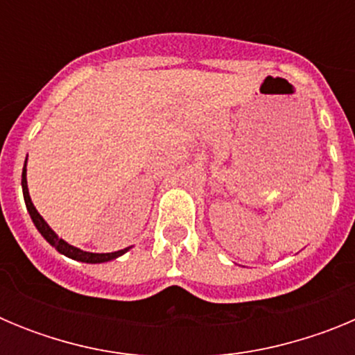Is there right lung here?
<instances>
[{"label": "right lung", "instance_id": "right-lung-1", "mask_svg": "<svg viewBox=\"0 0 355 355\" xmlns=\"http://www.w3.org/2000/svg\"><path fill=\"white\" fill-rule=\"evenodd\" d=\"M21 184H23V196H24V202H26V209H28V213H30L31 220H33L35 227L39 229V233L46 238V241H48L49 245L55 247L58 252L64 254V256H67V258L76 259V261H81V263H106V261H112V259L119 258V256H122V254L128 252V250L131 249V247H126V249L115 250V252L99 254V252H87V250H81V249H78V247L71 245V243H67L65 240H62V238L58 236V234H56L51 227H49L48 222L44 220L42 216H40V213L37 211L35 206H33V202H31L30 192H28V181H26V162H24L23 180H21Z\"/></svg>", "mask_w": 355, "mask_h": 355}]
</instances>
